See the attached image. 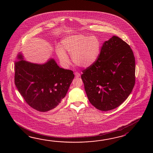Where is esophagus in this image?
<instances>
[{"mask_svg":"<svg viewBox=\"0 0 153 153\" xmlns=\"http://www.w3.org/2000/svg\"><path fill=\"white\" fill-rule=\"evenodd\" d=\"M74 74H75V77H76V78H79V77L80 76V74L78 72H75V73H74Z\"/></svg>","mask_w":153,"mask_h":153,"instance_id":"esophagus-1","label":"esophagus"}]
</instances>
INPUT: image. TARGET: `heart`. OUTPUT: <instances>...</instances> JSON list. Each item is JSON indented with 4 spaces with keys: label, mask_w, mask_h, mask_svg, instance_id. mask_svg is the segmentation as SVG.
Segmentation results:
<instances>
[{
    "label": "heart",
    "mask_w": 153,
    "mask_h": 153,
    "mask_svg": "<svg viewBox=\"0 0 153 153\" xmlns=\"http://www.w3.org/2000/svg\"><path fill=\"white\" fill-rule=\"evenodd\" d=\"M100 40L95 36L81 34L66 36L61 41V47L57 46L56 51L63 64L69 63L65 52L71 55L74 63L82 68H88L94 64L101 52Z\"/></svg>",
    "instance_id": "1"
}]
</instances>
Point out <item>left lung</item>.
<instances>
[{"instance_id": "obj_1", "label": "left lung", "mask_w": 153, "mask_h": 153, "mask_svg": "<svg viewBox=\"0 0 153 153\" xmlns=\"http://www.w3.org/2000/svg\"><path fill=\"white\" fill-rule=\"evenodd\" d=\"M135 70L134 56L128 44L117 36L105 41L96 62L82 71L90 102L102 111L119 107L133 90Z\"/></svg>"}]
</instances>
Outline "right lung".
<instances>
[{
  "mask_svg": "<svg viewBox=\"0 0 153 153\" xmlns=\"http://www.w3.org/2000/svg\"><path fill=\"white\" fill-rule=\"evenodd\" d=\"M15 63V84L30 107L46 112L60 105L74 78L71 70L60 68L53 59L42 64L23 60L19 53Z\"/></svg>",
  "mask_w": 153,
  "mask_h": 153,
  "instance_id": "right-lung-1",
  "label": "right lung"
}]
</instances>
